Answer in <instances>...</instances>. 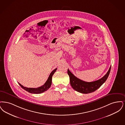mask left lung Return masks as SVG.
<instances>
[{
    "label": "left lung",
    "instance_id": "1",
    "mask_svg": "<svg viewBox=\"0 0 125 125\" xmlns=\"http://www.w3.org/2000/svg\"><path fill=\"white\" fill-rule=\"evenodd\" d=\"M111 66L107 73L101 79L92 82L83 81L75 76L69 69L68 74L70 76L71 87L75 91L83 94H88L94 92L100 87L106 80L110 74Z\"/></svg>",
    "mask_w": 125,
    "mask_h": 125
}]
</instances>
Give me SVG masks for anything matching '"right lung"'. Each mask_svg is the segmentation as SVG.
Listing matches in <instances>:
<instances>
[{
  "label": "right lung",
  "instance_id": "obj_1",
  "mask_svg": "<svg viewBox=\"0 0 125 125\" xmlns=\"http://www.w3.org/2000/svg\"><path fill=\"white\" fill-rule=\"evenodd\" d=\"M57 70V68L54 69V71H52L51 73L50 74L49 76V78L46 83L44 84L41 87L36 88H27V87H24L22 85H21V83H19V85L21 86L22 88H23L24 90H26L29 93H33V94H40L42 93V92H44L48 90L49 88L51 86V83H52V76L54 75V72L56 71Z\"/></svg>",
  "mask_w": 125,
  "mask_h": 125
}]
</instances>
